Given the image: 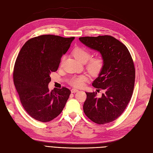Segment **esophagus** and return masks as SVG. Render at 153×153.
Returning <instances> with one entry per match:
<instances>
[{"label":"esophagus","mask_w":153,"mask_h":153,"mask_svg":"<svg viewBox=\"0 0 153 153\" xmlns=\"http://www.w3.org/2000/svg\"><path fill=\"white\" fill-rule=\"evenodd\" d=\"M71 92H72V93H75V92H78V89H72L71 90Z\"/></svg>","instance_id":"obj_1"}]
</instances>
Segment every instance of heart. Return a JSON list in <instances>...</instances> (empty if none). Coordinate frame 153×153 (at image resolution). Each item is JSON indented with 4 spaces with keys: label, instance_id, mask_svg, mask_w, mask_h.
I'll return each instance as SVG.
<instances>
[{
    "label": "heart",
    "instance_id": "1",
    "mask_svg": "<svg viewBox=\"0 0 153 153\" xmlns=\"http://www.w3.org/2000/svg\"><path fill=\"white\" fill-rule=\"evenodd\" d=\"M73 54L77 60L82 63L87 64V69L92 75H96L99 74L104 66V60L101 57H95L91 58V53L89 50L83 47H76L73 51ZM65 57H62L61 61V66L62 65ZM89 80V77L86 75H76L69 80V84L75 87H82L85 83Z\"/></svg>",
    "mask_w": 153,
    "mask_h": 153
}]
</instances>
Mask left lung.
Listing matches in <instances>:
<instances>
[{"mask_svg":"<svg viewBox=\"0 0 153 153\" xmlns=\"http://www.w3.org/2000/svg\"><path fill=\"white\" fill-rule=\"evenodd\" d=\"M79 40L89 48L99 52L104 66L92 86L105 92H87L83 109L96 124H104L117 119L131 100L135 85V69L131 54L121 41L111 36L81 37Z\"/></svg>","mask_w":153,"mask_h":153,"instance_id":"1","label":"left lung"}]
</instances>
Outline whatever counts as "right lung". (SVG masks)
I'll return each mask as SVG.
<instances>
[{
	"label": "right lung",
	"instance_id": "1",
	"mask_svg": "<svg viewBox=\"0 0 153 153\" xmlns=\"http://www.w3.org/2000/svg\"><path fill=\"white\" fill-rule=\"evenodd\" d=\"M75 37L41 35L28 40L21 48L14 66L13 81L21 103L32 118L48 122L62 112L71 91L48 89L51 73L55 72L61 59Z\"/></svg>",
	"mask_w": 153,
	"mask_h": 153
}]
</instances>
